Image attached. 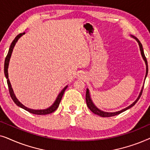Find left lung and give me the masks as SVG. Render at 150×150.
Wrapping results in <instances>:
<instances>
[{
	"label": "left lung",
	"mask_w": 150,
	"mask_h": 150,
	"mask_svg": "<svg viewBox=\"0 0 150 150\" xmlns=\"http://www.w3.org/2000/svg\"><path fill=\"white\" fill-rule=\"evenodd\" d=\"M131 38H134V40H136V41L137 42H138L139 44V48H140V51H141V56H142V58L143 60L145 61V65H146V73H145V80L146 79L147 77V73H148V66H147V59H146V57L145 56V54H144V51H143V46L142 44H141L140 41H139L138 39L137 38H135L134 36H132V35H130ZM144 86V85H143ZM143 86L141 88V90L140 91V93H139V95L138 96V98H137L136 100L133 102L132 104H131L130 106H128V107L124 108V109L122 110H118V111H116V112H105V111H103V110H100L98 108L97 106H96L94 103L91 100V96H90V93H89V89H87V91H86V102H87V105L88 106V108H89L90 110L92 111L93 112V113H95L96 115H100V117H112V116H115V115H119L120 113H122V112L125 111V110L129 109V108H130L131 107H132L135 104L137 103V101L139 100V98H140L141 94H142V91H143Z\"/></svg>",
	"instance_id": "obj_1"
}]
</instances>
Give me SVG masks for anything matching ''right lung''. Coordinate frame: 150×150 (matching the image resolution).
Masks as SVG:
<instances>
[{"label":"right lung","instance_id":"1","mask_svg":"<svg viewBox=\"0 0 150 150\" xmlns=\"http://www.w3.org/2000/svg\"><path fill=\"white\" fill-rule=\"evenodd\" d=\"M24 34H25V32L22 33H20L19 35H18L16 37V38L14 39L13 41L11 44V46H10V48L9 49V52H8L7 57H6V58H5V65H4V72H5V76L6 79H7V82L8 87H9L10 96H11L12 100H13V101L15 102V104H16V105L20 106V108H23V109H24V110H27V111L30 112V113L35 114V115H47V114L52 113V112H54V110H56L57 108L59 107V104H60V102H61V99H62L63 93H64L65 89L67 88V85L65 86V87L63 88L62 90H61V91L59 93V95L57 97L56 100H55V101L54 102V103H53L50 106H49L48 108H45V109H33V108H29L26 107V106L23 105V104H22L21 102H20L19 100H18V98H16L15 93H14L13 89H12L11 83H10L9 79V74H8V67H9L10 58H11L12 52H13V49L14 48V46H15L16 42H17L18 40H19V39Z\"/></svg>","mask_w":150,"mask_h":150}]
</instances>
